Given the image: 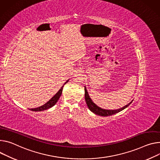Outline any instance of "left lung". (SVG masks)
<instances>
[{
    "instance_id": "1",
    "label": "left lung",
    "mask_w": 160,
    "mask_h": 160,
    "mask_svg": "<svg viewBox=\"0 0 160 160\" xmlns=\"http://www.w3.org/2000/svg\"><path fill=\"white\" fill-rule=\"evenodd\" d=\"M85 101H86V103L87 105H88L89 109L93 112L94 113L100 115V116H103V117H106V116H109V115H113L115 113H117L122 110H123L124 109H125L126 108H127L131 103L133 102L132 100V101L129 103H128V105H125L124 107L119 108V109H116V110H106V109H103V108H101L99 107H98L97 105H96L92 100L91 99V98H90L89 93L88 92V90H87L86 87L85 86Z\"/></svg>"
}]
</instances>
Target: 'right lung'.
Segmentation results:
<instances>
[{
	"mask_svg": "<svg viewBox=\"0 0 160 160\" xmlns=\"http://www.w3.org/2000/svg\"><path fill=\"white\" fill-rule=\"evenodd\" d=\"M69 81V80H68L61 87V88L59 90V91H58L48 101L47 103H46L45 105H43L39 107H38V108H32V109H30L32 111H34V112H39V111H43V110H47L51 107H52L53 106H54L56 103L57 102V101L59 100V98L61 97V94H62V89H63V87L64 85Z\"/></svg>",
	"mask_w": 160,
	"mask_h": 160,
	"instance_id": "add662e5",
	"label": "right lung"
}]
</instances>
